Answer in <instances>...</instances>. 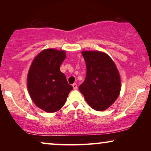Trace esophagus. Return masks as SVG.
Instances as JSON below:
<instances>
[{
  "mask_svg": "<svg viewBox=\"0 0 151 151\" xmlns=\"http://www.w3.org/2000/svg\"><path fill=\"white\" fill-rule=\"evenodd\" d=\"M73 88L74 89H77L78 88V86H77V84H76V83H74V84H73Z\"/></svg>",
  "mask_w": 151,
  "mask_h": 151,
  "instance_id": "34e87169",
  "label": "esophagus"
}]
</instances>
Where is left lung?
<instances>
[{
	"instance_id": "8db88e82",
	"label": "left lung",
	"mask_w": 151,
	"mask_h": 151,
	"mask_svg": "<svg viewBox=\"0 0 151 151\" xmlns=\"http://www.w3.org/2000/svg\"><path fill=\"white\" fill-rule=\"evenodd\" d=\"M86 76L79 86L89 106L104 111L114 103L121 89L119 72L112 59L100 51H82Z\"/></svg>"
}]
</instances>
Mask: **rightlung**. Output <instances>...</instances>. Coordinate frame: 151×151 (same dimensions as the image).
Segmentation results:
<instances>
[{"label":"right lung","mask_w":151,"mask_h":151,"mask_svg":"<svg viewBox=\"0 0 151 151\" xmlns=\"http://www.w3.org/2000/svg\"><path fill=\"white\" fill-rule=\"evenodd\" d=\"M65 57L64 51L45 49L35 58L29 71L27 87L31 98L46 112L60 110L73 89L60 70Z\"/></svg>","instance_id":"1"}]
</instances>
